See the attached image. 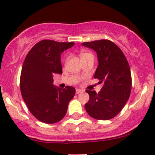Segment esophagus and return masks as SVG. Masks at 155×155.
<instances>
[{
	"label": "esophagus",
	"instance_id": "esophagus-1",
	"mask_svg": "<svg viewBox=\"0 0 155 155\" xmlns=\"http://www.w3.org/2000/svg\"><path fill=\"white\" fill-rule=\"evenodd\" d=\"M82 92H83V90L79 89V88H76V94H81V93H82Z\"/></svg>",
	"mask_w": 155,
	"mask_h": 155
}]
</instances>
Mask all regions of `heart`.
<instances>
[{"instance_id":"b5f03b06","label":"heart","mask_w":155,"mask_h":155,"mask_svg":"<svg viewBox=\"0 0 155 155\" xmlns=\"http://www.w3.org/2000/svg\"><path fill=\"white\" fill-rule=\"evenodd\" d=\"M86 54H87V53H84V54H82L81 55V57L84 56V55H86Z\"/></svg>"}]
</instances>
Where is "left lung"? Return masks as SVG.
I'll use <instances>...</instances> for the list:
<instances>
[{"label": "left lung", "mask_w": 155, "mask_h": 155, "mask_svg": "<svg viewBox=\"0 0 155 155\" xmlns=\"http://www.w3.org/2000/svg\"><path fill=\"white\" fill-rule=\"evenodd\" d=\"M81 45L96 51L98 66L94 78L104 84L98 94L95 91H86L89 95L86 110L96 120H110L120 112L130 95L129 64L121 49L110 40H96Z\"/></svg>", "instance_id": "8db88e82"}]
</instances>
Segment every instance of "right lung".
Wrapping results in <instances>:
<instances>
[{"label": "right lung", "instance_id": "1", "mask_svg": "<svg viewBox=\"0 0 155 155\" xmlns=\"http://www.w3.org/2000/svg\"><path fill=\"white\" fill-rule=\"evenodd\" d=\"M74 42L44 40L37 43L25 59L20 74L22 97L30 113L41 122L60 121L75 95V88L53 85V74H62L61 54Z\"/></svg>", "mask_w": 155, "mask_h": 155}]
</instances>
